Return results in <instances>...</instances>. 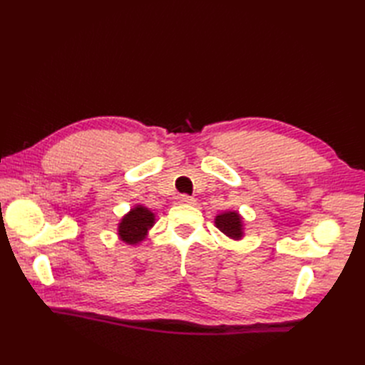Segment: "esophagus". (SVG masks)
<instances>
[{"mask_svg":"<svg viewBox=\"0 0 365 365\" xmlns=\"http://www.w3.org/2000/svg\"><path fill=\"white\" fill-rule=\"evenodd\" d=\"M178 202H181V204H195V200L189 195H181V196H178Z\"/></svg>","mask_w":365,"mask_h":365,"instance_id":"obj_1","label":"esophagus"}]
</instances>
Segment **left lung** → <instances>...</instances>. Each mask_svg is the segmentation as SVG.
Returning a JSON list of instances; mask_svg holds the SVG:
<instances>
[{"label": "left lung", "instance_id": "1", "mask_svg": "<svg viewBox=\"0 0 365 365\" xmlns=\"http://www.w3.org/2000/svg\"><path fill=\"white\" fill-rule=\"evenodd\" d=\"M215 225L219 228L222 233L233 239L240 240L244 239V217H242L237 212H224L215 217Z\"/></svg>", "mask_w": 365, "mask_h": 365}]
</instances>
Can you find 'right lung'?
<instances>
[{
    "label": "right lung",
    "mask_w": 365,
    "mask_h": 365,
    "mask_svg": "<svg viewBox=\"0 0 365 365\" xmlns=\"http://www.w3.org/2000/svg\"><path fill=\"white\" fill-rule=\"evenodd\" d=\"M155 225V215L145 205H134L121 217L117 235L128 245H138L149 235V230Z\"/></svg>",
    "instance_id": "add662e5"
}]
</instances>
